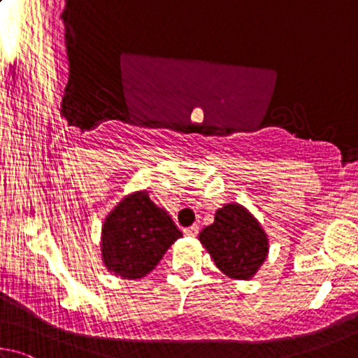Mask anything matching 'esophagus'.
I'll return each mask as SVG.
<instances>
[{"label": "esophagus", "mask_w": 358, "mask_h": 358, "mask_svg": "<svg viewBox=\"0 0 358 358\" xmlns=\"http://www.w3.org/2000/svg\"><path fill=\"white\" fill-rule=\"evenodd\" d=\"M184 234H185V236H193V237H195V236L198 234V227H196V224H192V227L184 229Z\"/></svg>", "instance_id": "esophagus-1"}]
</instances>
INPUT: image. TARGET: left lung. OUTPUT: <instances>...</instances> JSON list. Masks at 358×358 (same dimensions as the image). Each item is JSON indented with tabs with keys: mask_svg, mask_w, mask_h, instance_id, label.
<instances>
[{
	"mask_svg": "<svg viewBox=\"0 0 358 358\" xmlns=\"http://www.w3.org/2000/svg\"><path fill=\"white\" fill-rule=\"evenodd\" d=\"M217 267L231 278L248 280L264 262L267 236L255 217L239 204L218 209L215 220L199 234Z\"/></svg>",
	"mask_w": 358,
	"mask_h": 358,
	"instance_id": "1",
	"label": "left lung"
}]
</instances>
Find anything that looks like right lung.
<instances>
[{"label":"right lung","mask_w":358,"mask_h":358,"mask_svg":"<svg viewBox=\"0 0 358 358\" xmlns=\"http://www.w3.org/2000/svg\"><path fill=\"white\" fill-rule=\"evenodd\" d=\"M182 237L165 210L138 192L119 203L102 228V256L108 271L122 278H143L159 264L171 243Z\"/></svg>","instance_id":"obj_1"}]
</instances>
